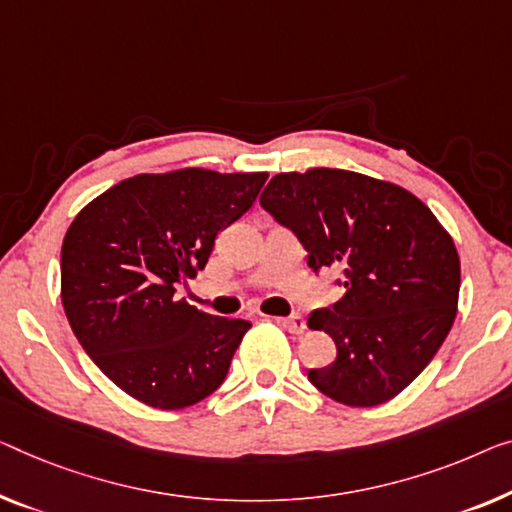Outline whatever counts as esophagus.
Listing matches in <instances>:
<instances>
[{"label": "esophagus", "instance_id": "34e87169", "mask_svg": "<svg viewBox=\"0 0 512 512\" xmlns=\"http://www.w3.org/2000/svg\"><path fill=\"white\" fill-rule=\"evenodd\" d=\"M278 324L282 329L294 333V335H301L305 331V319L301 315H292V317H285V319H278Z\"/></svg>", "mask_w": 512, "mask_h": 512}]
</instances>
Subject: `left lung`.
Wrapping results in <instances>:
<instances>
[{"mask_svg":"<svg viewBox=\"0 0 512 512\" xmlns=\"http://www.w3.org/2000/svg\"><path fill=\"white\" fill-rule=\"evenodd\" d=\"M259 204L292 230L312 271L338 269L345 287L308 326L338 356L308 379L349 407L388 402L439 352L455 322L460 257L434 213L395 183L315 167L276 174Z\"/></svg>","mask_w":512,"mask_h":512,"instance_id":"left-lung-1","label":"left lung"}]
</instances>
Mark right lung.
<instances>
[{
    "instance_id": "obj_1",
    "label": "right lung",
    "mask_w": 512,
    "mask_h": 512,
    "mask_svg": "<svg viewBox=\"0 0 512 512\" xmlns=\"http://www.w3.org/2000/svg\"><path fill=\"white\" fill-rule=\"evenodd\" d=\"M266 172L186 167L137 174L98 195L61 246L68 324L105 377L156 409H183L223 384L250 329L177 301L216 236L253 207Z\"/></svg>"
}]
</instances>
